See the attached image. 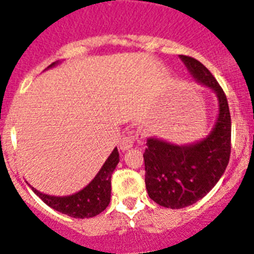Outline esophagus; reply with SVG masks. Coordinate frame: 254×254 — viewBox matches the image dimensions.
Instances as JSON below:
<instances>
[{"label":"esophagus","instance_id":"1","mask_svg":"<svg viewBox=\"0 0 254 254\" xmlns=\"http://www.w3.org/2000/svg\"><path fill=\"white\" fill-rule=\"evenodd\" d=\"M133 146V138L132 136H126L120 141V150L121 151H127V150L132 149Z\"/></svg>","mask_w":254,"mask_h":254}]
</instances>
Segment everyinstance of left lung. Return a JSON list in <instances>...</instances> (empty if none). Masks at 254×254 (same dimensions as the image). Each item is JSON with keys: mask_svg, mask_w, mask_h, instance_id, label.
<instances>
[{"mask_svg": "<svg viewBox=\"0 0 254 254\" xmlns=\"http://www.w3.org/2000/svg\"><path fill=\"white\" fill-rule=\"evenodd\" d=\"M198 84L216 94L217 114L214 128L202 140L187 145H176L149 137L145 160V183L149 197L168 208H183L203 198L223 177L232 140V120L226 96L216 78L199 61L179 56Z\"/></svg>", "mask_w": 254, "mask_h": 254, "instance_id": "obj_1", "label": "left lung"}]
</instances>
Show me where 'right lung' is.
I'll list each match as a JSON object with an SVG mask.
<instances>
[{
  "label": "right lung",
  "instance_id": "1",
  "mask_svg": "<svg viewBox=\"0 0 254 254\" xmlns=\"http://www.w3.org/2000/svg\"><path fill=\"white\" fill-rule=\"evenodd\" d=\"M57 64L58 62H53L51 66H48V68L55 67ZM118 163H120V154L116 147L108 156L93 181L86 187L69 196H51V194L42 193L31 186L30 187L46 205L55 208L58 212L76 219L94 217L104 211L111 202V179Z\"/></svg>",
  "mask_w": 254,
  "mask_h": 254
}]
</instances>
